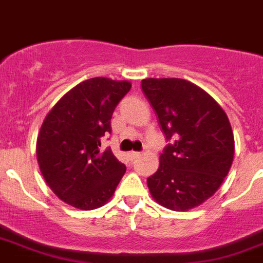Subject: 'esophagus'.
Segmentation results:
<instances>
[{"mask_svg":"<svg viewBox=\"0 0 263 263\" xmlns=\"http://www.w3.org/2000/svg\"><path fill=\"white\" fill-rule=\"evenodd\" d=\"M139 156H140L139 152H130V153H128V157L130 161H133V159H135L137 157H139Z\"/></svg>","mask_w":263,"mask_h":263,"instance_id":"esophagus-1","label":"esophagus"}]
</instances>
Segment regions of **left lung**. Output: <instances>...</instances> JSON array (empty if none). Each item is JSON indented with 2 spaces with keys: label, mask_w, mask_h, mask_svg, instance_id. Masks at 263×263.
<instances>
[{
  "label": "left lung",
  "mask_w": 263,
  "mask_h": 263,
  "mask_svg": "<svg viewBox=\"0 0 263 263\" xmlns=\"http://www.w3.org/2000/svg\"><path fill=\"white\" fill-rule=\"evenodd\" d=\"M142 90L171 140L159 167L147 178L162 206L175 212L197 208L215 194L234 157V137L220 105L199 86L181 78H145Z\"/></svg>",
  "instance_id": "left-lung-1"
}]
</instances>
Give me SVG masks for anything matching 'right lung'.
I'll use <instances>...</instances> for the list:
<instances>
[{
	"label": "right lung",
	"instance_id": "obj_1",
	"mask_svg": "<svg viewBox=\"0 0 263 263\" xmlns=\"http://www.w3.org/2000/svg\"><path fill=\"white\" fill-rule=\"evenodd\" d=\"M129 81L95 77L78 83L51 107L36 139V158L51 191L76 209L93 210L112 197L126 171L101 137L111 132L116 105Z\"/></svg>",
	"mask_w": 263,
	"mask_h": 263
}]
</instances>
